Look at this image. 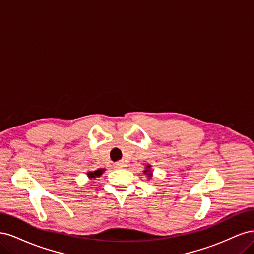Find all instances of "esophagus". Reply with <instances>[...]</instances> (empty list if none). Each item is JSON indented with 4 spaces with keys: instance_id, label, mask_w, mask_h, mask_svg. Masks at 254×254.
<instances>
[{
    "instance_id": "34e87169",
    "label": "esophagus",
    "mask_w": 254,
    "mask_h": 254,
    "mask_svg": "<svg viewBox=\"0 0 254 254\" xmlns=\"http://www.w3.org/2000/svg\"><path fill=\"white\" fill-rule=\"evenodd\" d=\"M125 165H124V162H117L114 164V167L115 168H122V167H124Z\"/></svg>"
}]
</instances>
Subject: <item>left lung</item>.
Listing matches in <instances>:
<instances>
[{
  "instance_id": "obj_1",
  "label": "left lung",
  "mask_w": 254,
  "mask_h": 254,
  "mask_svg": "<svg viewBox=\"0 0 254 254\" xmlns=\"http://www.w3.org/2000/svg\"><path fill=\"white\" fill-rule=\"evenodd\" d=\"M143 172H144V174L146 175V177H147L148 179L152 178V170H151V165L150 164H146L145 170Z\"/></svg>"
}]
</instances>
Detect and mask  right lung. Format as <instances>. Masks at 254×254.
<instances>
[{"instance_id": "1", "label": "right lung", "mask_w": 254, "mask_h": 254, "mask_svg": "<svg viewBox=\"0 0 254 254\" xmlns=\"http://www.w3.org/2000/svg\"><path fill=\"white\" fill-rule=\"evenodd\" d=\"M105 171H106L105 168H101V170H97L94 172H88L87 176L89 179H95V178H98V177H101Z\"/></svg>"}]
</instances>
